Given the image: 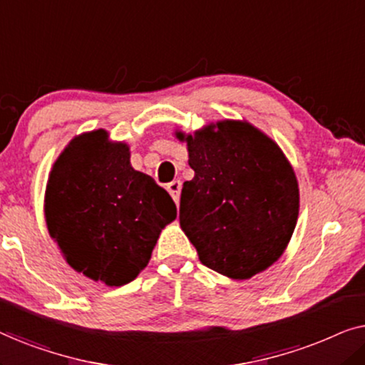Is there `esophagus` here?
Listing matches in <instances>:
<instances>
[{
	"instance_id": "34e87169",
	"label": "esophagus",
	"mask_w": 365,
	"mask_h": 365,
	"mask_svg": "<svg viewBox=\"0 0 365 365\" xmlns=\"http://www.w3.org/2000/svg\"><path fill=\"white\" fill-rule=\"evenodd\" d=\"M181 181H173L168 184V192L171 194L174 202H179V196H181Z\"/></svg>"
}]
</instances>
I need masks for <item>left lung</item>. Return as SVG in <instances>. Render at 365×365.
I'll use <instances>...</instances> for the list:
<instances>
[{
  "instance_id": "obj_1",
  "label": "left lung",
  "mask_w": 365,
  "mask_h": 365,
  "mask_svg": "<svg viewBox=\"0 0 365 365\" xmlns=\"http://www.w3.org/2000/svg\"><path fill=\"white\" fill-rule=\"evenodd\" d=\"M194 178L181 192L179 224L199 261L231 279L272 266L291 241L299 186L281 148L246 121H217L191 134Z\"/></svg>"
}]
</instances>
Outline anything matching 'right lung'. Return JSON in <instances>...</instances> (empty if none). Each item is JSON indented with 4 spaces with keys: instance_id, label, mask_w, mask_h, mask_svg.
I'll use <instances>...</instances> for the list:
<instances>
[{
    "instance_id": "right-lung-1",
    "label": "right lung",
    "mask_w": 365,
    "mask_h": 365,
    "mask_svg": "<svg viewBox=\"0 0 365 365\" xmlns=\"http://www.w3.org/2000/svg\"><path fill=\"white\" fill-rule=\"evenodd\" d=\"M44 216L49 236L74 271L124 286L148 266L176 204L148 174L133 169L126 143L104 129L79 134L49 173Z\"/></svg>"
}]
</instances>
